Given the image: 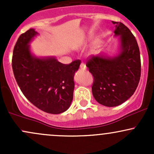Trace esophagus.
Segmentation results:
<instances>
[{"instance_id": "obj_1", "label": "esophagus", "mask_w": 154, "mask_h": 154, "mask_svg": "<svg viewBox=\"0 0 154 154\" xmlns=\"http://www.w3.org/2000/svg\"><path fill=\"white\" fill-rule=\"evenodd\" d=\"M80 69L82 70H85L87 69V66H86V65L84 63H82L80 64Z\"/></svg>"}]
</instances>
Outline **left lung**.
Segmentation results:
<instances>
[{
	"label": "left lung",
	"instance_id": "8db88e82",
	"mask_svg": "<svg viewBox=\"0 0 154 154\" xmlns=\"http://www.w3.org/2000/svg\"><path fill=\"white\" fill-rule=\"evenodd\" d=\"M112 22L116 24L114 33L121 39V53L112 59L92 56L86 62L93 77V97L109 107L123 103L134 94L141 74L140 55L135 36L123 23Z\"/></svg>",
	"mask_w": 154,
	"mask_h": 154
}]
</instances>
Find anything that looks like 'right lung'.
I'll use <instances>...</instances> for the list:
<instances>
[{"instance_id": "right-lung-1", "label": "right lung", "mask_w": 154, "mask_h": 154, "mask_svg": "<svg viewBox=\"0 0 154 154\" xmlns=\"http://www.w3.org/2000/svg\"><path fill=\"white\" fill-rule=\"evenodd\" d=\"M35 35V29H29L17 40L12 56L14 75L22 93L33 105L49 114H61L73 99L74 75L81 61L63 64L54 58L33 57L28 44Z\"/></svg>"}]
</instances>
